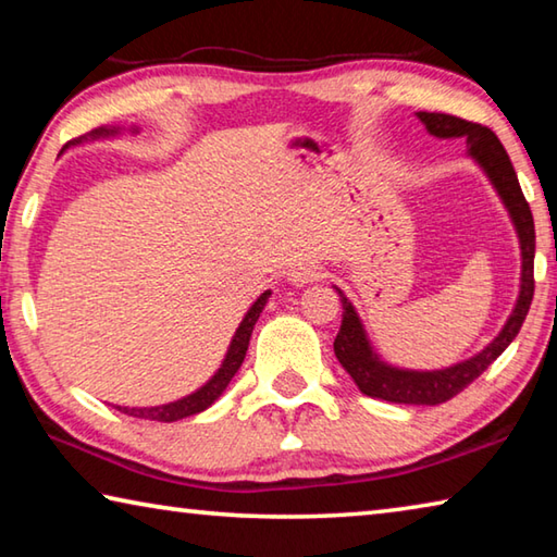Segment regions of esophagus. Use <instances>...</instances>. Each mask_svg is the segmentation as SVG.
Wrapping results in <instances>:
<instances>
[{
  "label": "esophagus",
  "instance_id": "esophagus-1",
  "mask_svg": "<svg viewBox=\"0 0 557 557\" xmlns=\"http://www.w3.org/2000/svg\"><path fill=\"white\" fill-rule=\"evenodd\" d=\"M322 275H324L322 268H317V265H297L289 270L287 280L292 282V285L301 287V285H307V282H317Z\"/></svg>",
  "mask_w": 557,
  "mask_h": 557
}]
</instances>
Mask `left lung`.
Masks as SVG:
<instances>
[{
	"label": "left lung",
	"instance_id": "8db88e82",
	"mask_svg": "<svg viewBox=\"0 0 557 557\" xmlns=\"http://www.w3.org/2000/svg\"><path fill=\"white\" fill-rule=\"evenodd\" d=\"M422 125L428 127L430 135L449 139L461 137L467 139V152L474 157L486 176L492 178L494 188L502 196L504 206L511 213V221L516 225L518 243H521V292H518L516 307L511 317H508L506 326L498 332V336L488 344L482 354L471 356L469 361H461L457 366L442 371H403L393 369V366L383 363L366 338V332L358 319L356 309L348 301L342 289V305H344V319L342 329L334 338V354L338 363L344 366L346 373L351 375L358 391L369 395V398H381L388 403H403V405H440L455 398L457 393L467 388L471 381H476L488 366H492L498 356L506 351V346L513 342L516 334L521 332L525 322L528 309H531L535 280H533V258H535V225L533 213L528 206L525 196L518 184V176L513 172L511 159H508L504 145L492 129L479 125V122H469L455 115H445V112H418Z\"/></svg>",
	"mask_w": 557,
	"mask_h": 557
}]
</instances>
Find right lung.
<instances>
[{"mask_svg": "<svg viewBox=\"0 0 557 557\" xmlns=\"http://www.w3.org/2000/svg\"><path fill=\"white\" fill-rule=\"evenodd\" d=\"M117 127H100V129H92L90 132V139H98V137H112L117 135ZM88 137H81L75 139L73 145L83 143V139ZM69 147V145H65ZM270 297V292H262V295L258 297L256 305H252L248 309V314H245V319L238 326V332H235L233 342L228 346V354H225L221 369L215 371L213 379L203 385V388H199L191 395H186V398L182 400H174V403H166V405H154V408H120V412L125 414H132V418H139V420H154V422H176V420H184L188 418V414H196L209 408V405H213L215 400L221 398V393L228 388V383L235 373H238L243 358H245V351H248V344H250V334H252V326H256L258 317L262 309H265V301Z\"/></svg>", "mask_w": 557, "mask_h": 557, "instance_id": "right-lung-1", "label": "right lung"}]
</instances>
